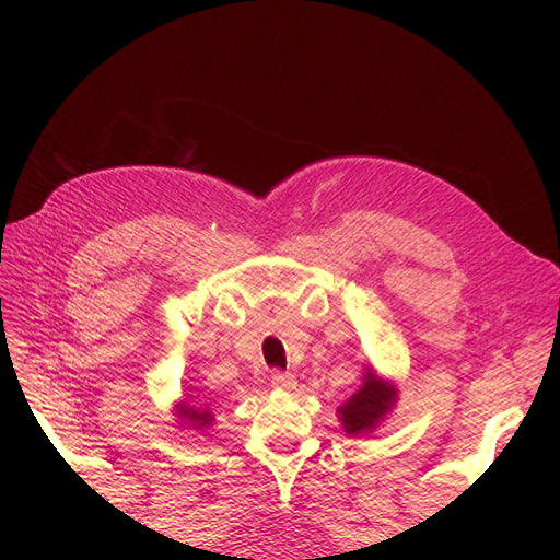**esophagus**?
<instances>
[{"label":"esophagus","instance_id":"obj_1","mask_svg":"<svg viewBox=\"0 0 560 560\" xmlns=\"http://www.w3.org/2000/svg\"><path fill=\"white\" fill-rule=\"evenodd\" d=\"M270 385L278 389H294L296 376L290 374V371H273V376H270Z\"/></svg>","mask_w":560,"mask_h":560}]
</instances>
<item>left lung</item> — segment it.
<instances>
[{
  "instance_id": "1",
  "label": "left lung",
  "mask_w": 560,
  "mask_h": 560,
  "mask_svg": "<svg viewBox=\"0 0 560 560\" xmlns=\"http://www.w3.org/2000/svg\"><path fill=\"white\" fill-rule=\"evenodd\" d=\"M397 393L393 385L381 383L374 371H366V381L360 393H354L348 404L341 406V420L348 434H360L376 428V422L389 411Z\"/></svg>"
}]
</instances>
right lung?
Returning <instances> with one entry per match:
<instances>
[{
    "label": "right lung",
    "mask_w": 560,
    "mask_h": 560,
    "mask_svg": "<svg viewBox=\"0 0 560 560\" xmlns=\"http://www.w3.org/2000/svg\"><path fill=\"white\" fill-rule=\"evenodd\" d=\"M179 411H182L184 418H189L198 430H200L202 425H210V420H212V413H210V411H196L194 406H182Z\"/></svg>",
    "instance_id": "right-lung-1"
}]
</instances>
